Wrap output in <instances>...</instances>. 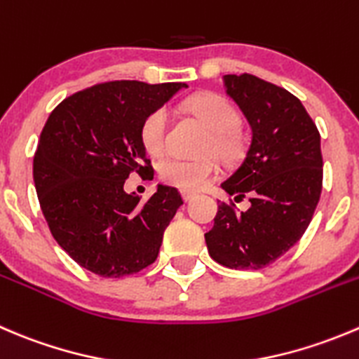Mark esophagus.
Returning <instances> with one entry per match:
<instances>
[{
    "mask_svg": "<svg viewBox=\"0 0 359 359\" xmlns=\"http://www.w3.org/2000/svg\"><path fill=\"white\" fill-rule=\"evenodd\" d=\"M180 194H182L184 201H189V200H193L194 196H196V194H194L193 191H180Z\"/></svg>",
    "mask_w": 359,
    "mask_h": 359,
    "instance_id": "esophagus-1",
    "label": "esophagus"
}]
</instances>
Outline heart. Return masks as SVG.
<instances>
[{"label": "heart", "instance_id": "1", "mask_svg": "<svg viewBox=\"0 0 359 359\" xmlns=\"http://www.w3.org/2000/svg\"><path fill=\"white\" fill-rule=\"evenodd\" d=\"M191 110L212 130L210 149L221 156H233L240 149V135L236 126L240 112L228 98L214 93L198 95L191 100ZM170 109L156 107L145 116L140 124V142L147 154L163 156L168 147ZM217 173V163L212 158L165 159L159 165V177L163 182L184 191L203 189Z\"/></svg>", "mask_w": 359, "mask_h": 359}]
</instances>
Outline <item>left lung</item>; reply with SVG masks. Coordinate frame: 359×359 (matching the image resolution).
Listing matches in <instances>:
<instances>
[{
    "label": "left lung",
    "instance_id": "1",
    "mask_svg": "<svg viewBox=\"0 0 359 359\" xmlns=\"http://www.w3.org/2000/svg\"><path fill=\"white\" fill-rule=\"evenodd\" d=\"M224 86L252 138L222 189L236 198L250 194V207L240 212L231 200L221 201L205 242L222 266L259 270L287 252L311 224L323 189L321 135L284 87L250 73L224 75Z\"/></svg>",
    "mask_w": 359,
    "mask_h": 359
}]
</instances>
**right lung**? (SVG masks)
Listing matches in <instances>:
<instances>
[{"label": "right lung", "instance_id": "add662e5", "mask_svg": "<svg viewBox=\"0 0 359 359\" xmlns=\"http://www.w3.org/2000/svg\"><path fill=\"white\" fill-rule=\"evenodd\" d=\"M182 82L110 80L62 100L41 130L33 159L38 201L55 242L75 263L102 277L152 264L163 233L184 203L159 186L147 201L124 191L131 173L154 175L140 124Z\"/></svg>", "mask_w": 359, "mask_h": 359}]
</instances>
